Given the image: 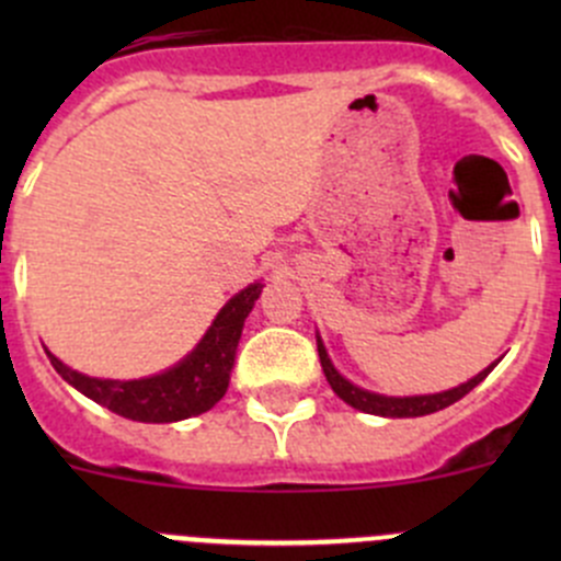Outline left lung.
Wrapping results in <instances>:
<instances>
[{"label":"left lung","instance_id":"obj_1","mask_svg":"<svg viewBox=\"0 0 561 561\" xmlns=\"http://www.w3.org/2000/svg\"><path fill=\"white\" fill-rule=\"evenodd\" d=\"M317 353H320L322 371H325V380H328V386L333 388V393H336L342 401H347L350 407H355V410L369 412V415H380V417H421V415H432V412L445 410V407H450L454 401L463 399L469 390L478 388L480 382L491 375V369H494V366L502 360V358H496L494 364L485 366V369L480 371V375H474L472 380L461 382V386H456L450 390H443V393L382 396V393H371V390H364V388L353 386L350 380H344V377L336 371V366L331 364V358H328V350H325V344H322L320 333H317Z\"/></svg>","mask_w":561,"mask_h":561}]
</instances>
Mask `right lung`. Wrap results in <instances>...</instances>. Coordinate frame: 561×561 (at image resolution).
Listing matches in <instances>:
<instances>
[{
	"mask_svg": "<svg viewBox=\"0 0 561 561\" xmlns=\"http://www.w3.org/2000/svg\"><path fill=\"white\" fill-rule=\"evenodd\" d=\"M260 293H263V282H254L236 293L214 317L197 347L160 375L140 377V380H100V377L70 369L48 350L45 353L61 380H67L87 399L98 401L116 415L140 423L184 421V417H195L211 410L228 390L244 320L252 312Z\"/></svg>",
	"mask_w": 561,
	"mask_h": 561,
	"instance_id": "1",
	"label": "right lung"
}]
</instances>
